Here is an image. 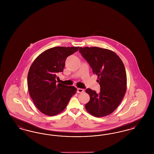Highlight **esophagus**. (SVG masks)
Listing matches in <instances>:
<instances>
[{
  "label": "esophagus",
  "instance_id": "obj_1",
  "mask_svg": "<svg viewBox=\"0 0 154 154\" xmlns=\"http://www.w3.org/2000/svg\"><path fill=\"white\" fill-rule=\"evenodd\" d=\"M84 91V90L83 89H81V88H78L77 89V93H82Z\"/></svg>",
  "mask_w": 154,
  "mask_h": 154
}]
</instances>
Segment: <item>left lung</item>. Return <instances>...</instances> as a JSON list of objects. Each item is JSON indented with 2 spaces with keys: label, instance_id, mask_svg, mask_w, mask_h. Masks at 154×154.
Returning <instances> with one entry per match:
<instances>
[{
  "label": "left lung",
  "instance_id": "left-lung-1",
  "mask_svg": "<svg viewBox=\"0 0 154 154\" xmlns=\"http://www.w3.org/2000/svg\"><path fill=\"white\" fill-rule=\"evenodd\" d=\"M79 51L97 75L100 91L88 88L85 92L90 100L85 107L96 117L108 116L121 102L126 91V74L124 65L114 52L99 47H80Z\"/></svg>",
  "mask_w": 154,
  "mask_h": 154
}]
</instances>
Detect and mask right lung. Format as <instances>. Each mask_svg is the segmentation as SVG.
I'll list each match as a JSON object with an SVG mask.
<instances>
[{"mask_svg": "<svg viewBox=\"0 0 154 154\" xmlns=\"http://www.w3.org/2000/svg\"><path fill=\"white\" fill-rule=\"evenodd\" d=\"M79 47H55L40 54L34 60L28 74L30 96L37 109L54 116L66 108L77 89L73 86L57 84V74L62 72L67 57Z\"/></svg>", "mask_w": 154, "mask_h": 154, "instance_id": "1", "label": "right lung"}]
</instances>
